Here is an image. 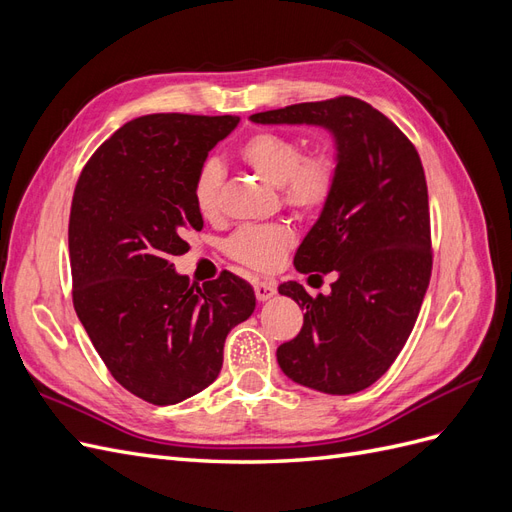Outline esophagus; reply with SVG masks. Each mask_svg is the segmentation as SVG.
<instances>
[{
	"label": "esophagus",
	"mask_w": 512,
	"mask_h": 512,
	"mask_svg": "<svg viewBox=\"0 0 512 512\" xmlns=\"http://www.w3.org/2000/svg\"><path fill=\"white\" fill-rule=\"evenodd\" d=\"M254 290H256V299L258 301H269L273 294L277 292L275 282H267V280H256L254 282Z\"/></svg>",
	"instance_id": "1"
}]
</instances>
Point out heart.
Here are the masks:
<instances>
[{
    "instance_id": "obj_1",
    "label": "heart",
    "mask_w": 512,
    "mask_h": 512,
    "mask_svg": "<svg viewBox=\"0 0 512 512\" xmlns=\"http://www.w3.org/2000/svg\"><path fill=\"white\" fill-rule=\"evenodd\" d=\"M301 138L277 130H256L239 145V160L258 177L282 190L284 205L301 215L320 213L333 196L339 164L333 151L316 147L303 153ZM224 170L205 160L192 179V200L205 220L218 218ZM297 243L286 224L243 226L226 239V254L252 271H273Z\"/></svg>"
}]
</instances>
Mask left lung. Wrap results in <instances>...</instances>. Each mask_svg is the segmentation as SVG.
Returning a JSON list of instances; mask_svg holds the SVG:
<instances>
[{
  "label": "left lung",
  "mask_w": 512,
  "mask_h": 512,
  "mask_svg": "<svg viewBox=\"0 0 512 512\" xmlns=\"http://www.w3.org/2000/svg\"><path fill=\"white\" fill-rule=\"evenodd\" d=\"M256 123H309L335 136L337 183L294 256L301 273H335L329 294L297 282L280 294L305 309L299 335L277 348L297 384L352 395L374 384L406 346L431 277L425 170L418 151L374 106L339 96L256 113ZM322 277L320 274H316Z\"/></svg>",
  "instance_id": "obj_1"
}]
</instances>
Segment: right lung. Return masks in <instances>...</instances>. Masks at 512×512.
Returning a JSON list of instances; mask_svg holds the SVG:
<instances>
[{"label": "right lung", "instance_id": "obj_1", "mask_svg": "<svg viewBox=\"0 0 512 512\" xmlns=\"http://www.w3.org/2000/svg\"><path fill=\"white\" fill-rule=\"evenodd\" d=\"M235 115L158 113L128 121L76 181L68 247L76 316L113 378L153 406H173L218 378L232 327L256 297L241 277L190 286L170 260L203 228L192 179L237 128Z\"/></svg>", "mask_w": 512, "mask_h": 512}]
</instances>
